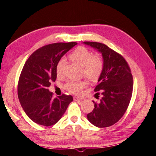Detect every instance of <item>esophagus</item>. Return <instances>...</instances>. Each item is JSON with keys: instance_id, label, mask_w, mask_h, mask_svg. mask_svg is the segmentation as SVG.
<instances>
[{"instance_id": "1", "label": "esophagus", "mask_w": 156, "mask_h": 156, "mask_svg": "<svg viewBox=\"0 0 156 156\" xmlns=\"http://www.w3.org/2000/svg\"><path fill=\"white\" fill-rule=\"evenodd\" d=\"M74 101H80V102H82L84 101V98H80V97H77V96H74Z\"/></svg>"}]
</instances>
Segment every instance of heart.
<instances>
[{"label": "heart", "instance_id": "1", "mask_svg": "<svg viewBox=\"0 0 156 156\" xmlns=\"http://www.w3.org/2000/svg\"><path fill=\"white\" fill-rule=\"evenodd\" d=\"M69 58L82 66V74L90 81H96L99 79L104 69V61L99 55L94 54L84 47H78L69 55ZM64 58H61L57 63L55 72L57 76L62 74L64 66ZM85 80H70L65 84L64 87L69 93L79 94L87 86Z\"/></svg>", "mask_w": 156, "mask_h": 156}]
</instances>
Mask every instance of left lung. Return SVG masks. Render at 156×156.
<instances>
[{"label":"left lung","mask_w":156,"mask_h":156,"mask_svg":"<svg viewBox=\"0 0 156 156\" xmlns=\"http://www.w3.org/2000/svg\"><path fill=\"white\" fill-rule=\"evenodd\" d=\"M102 53L104 69L98 79L95 92L103 95L100 103H94V109L87 115L95 126L108 127L116 124L126 112L131 101L133 78L124 57L105 44L84 42Z\"/></svg>","instance_id":"8db88e82"}]
</instances>
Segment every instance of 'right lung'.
<instances>
[{
	"mask_svg": "<svg viewBox=\"0 0 156 156\" xmlns=\"http://www.w3.org/2000/svg\"><path fill=\"white\" fill-rule=\"evenodd\" d=\"M75 42L56 43L37 49L23 67L18 83V97L23 110L36 124L51 126L60 120L73 101L72 95L53 98L48 88L56 80L57 63L76 45Z\"/></svg>",
	"mask_w": 156,
	"mask_h": 156,
	"instance_id": "obj_1",
	"label": "right lung"
}]
</instances>
